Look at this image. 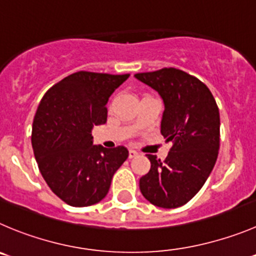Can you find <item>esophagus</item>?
I'll return each mask as SVG.
<instances>
[{
    "label": "esophagus",
    "mask_w": 256,
    "mask_h": 256,
    "mask_svg": "<svg viewBox=\"0 0 256 256\" xmlns=\"http://www.w3.org/2000/svg\"><path fill=\"white\" fill-rule=\"evenodd\" d=\"M138 156V152H136L134 150H130V158H134Z\"/></svg>",
    "instance_id": "esophagus-1"
}]
</instances>
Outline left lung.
I'll return each instance as SVG.
<instances>
[{
	"label": "left lung",
	"instance_id": "obj_1",
	"mask_svg": "<svg viewBox=\"0 0 256 256\" xmlns=\"http://www.w3.org/2000/svg\"><path fill=\"white\" fill-rule=\"evenodd\" d=\"M134 76L162 98L160 134L174 143L164 160L147 154L150 170L140 177V190L152 205L180 208L201 190L215 166L220 147L218 108L210 89L182 70L164 68Z\"/></svg>",
	"mask_w": 256,
	"mask_h": 256
}]
</instances>
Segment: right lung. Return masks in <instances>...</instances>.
<instances>
[{
    "mask_svg": "<svg viewBox=\"0 0 256 256\" xmlns=\"http://www.w3.org/2000/svg\"><path fill=\"white\" fill-rule=\"evenodd\" d=\"M130 74L78 72L46 92L32 124L34 154L51 191L74 208L106 196L116 170L128 158L123 146L93 144L92 130L106 122V103Z\"/></svg>",
    "mask_w": 256,
    "mask_h": 256,
    "instance_id": "1",
    "label": "right lung"
}]
</instances>
